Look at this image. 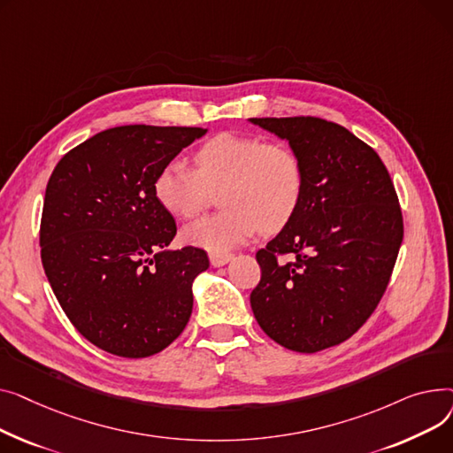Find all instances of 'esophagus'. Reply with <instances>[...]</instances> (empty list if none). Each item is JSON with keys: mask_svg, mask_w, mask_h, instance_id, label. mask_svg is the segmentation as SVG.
<instances>
[{"mask_svg": "<svg viewBox=\"0 0 453 453\" xmlns=\"http://www.w3.org/2000/svg\"><path fill=\"white\" fill-rule=\"evenodd\" d=\"M234 257V254H219V252H210V263L214 267H223L230 259Z\"/></svg>", "mask_w": 453, "mask_h": 453, "instance_id": "obj_1", "label": "esophagus"}]
</instances>
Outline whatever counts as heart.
Returning <instances> with one entry per match:
<instances>
[{"label": "heart", "instance_id": "obj_1", "mask_svg": "<svg viewBox=\"0 0 453 453\" xmlns=\"http://www.w3.org/2000/svg\"><path fill=\"white\" fill-rule=\"evenodd\" d=\"M194 165L196 170L182 161L168 163L153 192L177 219L197 218L221 192V211L182 230L186 242L210 252H226L259 228L265 234L281 230L303 199V161L283 141L219 133L196 150Z\"/></svg>", "mask_w": 453, "mask_h": 453}]
</instances>
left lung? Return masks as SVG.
Segmentation results:
<instances>
[{
	"label": "left lung",
	"mask_w": 453,
	"mask_h": 453,
	"mask_svg": "<svg viewBox=\"0 0 453 453\" xmlns=\"http://www.w3.org/2000/svg\"><path fill=\"white\" fill-rule=\"evenodd\" d=\"M250 122L287 139L305 168L295 218L256 252L261 280L250 292L254 316L290 351L333 348L367 322L389 283L404 237L393 180L379 153L336 122Z\"/></svg>",
	"instance_id": "obj_1"
}]
</instances>
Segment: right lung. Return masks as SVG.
Returning a JSON list of instances; mask_svg holds the SVG:
<instances>
[{
	"instance_id": "obj_1",
	"label": "right lung",
	"mask_w": 453,
	"mask_h": 453,
	"mask_svg": "<svg viewBox=\"0 0 453 453\" xmlns=\"http://www.w3.org/2000/svg\"><path fill=\"white\" fill-rule=\"evenodd\" d=\"M203 127L119 126L67 151L47 182L42 265L76 331L124 358L151 357L190 320L203 249L166 250L177 234L155 179Z\"/></svg>"
}]
</instances>
